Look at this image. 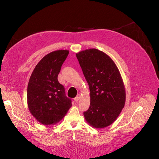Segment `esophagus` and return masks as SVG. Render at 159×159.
<instances>
[{
  "label": "esophagus",
  "mask_w": 159,
  "mask_h": 159,
  "mask_svg": "<svg viewBox=\"0 0 159 159\" xmlns=\"http://www.w3.org/2000/svg\"><path fill=\"white\" fill-rule=\"evenodd\" d=\"M80 94H79V95H77V97H75V98H74V100H75V101H76V102H77L78 101H79V100L80 98Z\"/></svg>",
  "instance_id": "esophagus-1"
}]
</instances>
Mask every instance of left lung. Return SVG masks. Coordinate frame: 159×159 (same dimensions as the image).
I'll return each mask as SVG.
<instances>
[{"instance_id": "1", "label": "left lung", "mask_w": 159, "mask_h": 159, "mask_svg": "<svg viewBox=\"0 0 159 159\" xmlns=\"http://www.w3.org/2000/svg\"><path fill=\"white\" fill-rule=\"evenodd\" d=\"M76 57L90 90L84 118L93 128H106L118 117L126 101L120 73L111 58L97 49L81 51Z\"/></svg>"}]
</instances>
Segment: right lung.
Returning <instances> with one entry per match:
<instances>
[{"instance_id": "1", "label": "right lung", "mask_w": 159, "mask_h": 159, "mask_svg": "<svg viewBox=\"0 0 159 159\" xmlns=\"http://www.w3.org/2000/svg\"><path fill=\"white\" fill-rule=\"evenodd\" d=\"M69 54L68 50H57L44 56L33 70L27 89V101L32 115L43 125L59 122L71 106L64 87L57 77Z\"/></svg>"}]
</instances>
